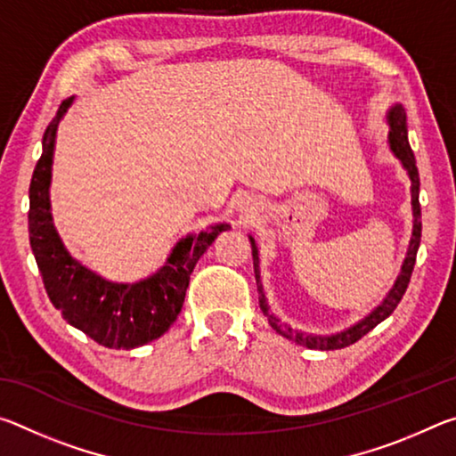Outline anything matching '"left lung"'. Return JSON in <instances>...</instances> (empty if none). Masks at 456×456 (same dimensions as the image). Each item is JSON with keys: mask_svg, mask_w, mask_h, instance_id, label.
Masks as SVG:
<instances>
[{"mask_svg": "<svg viewBox=\"0 0 456 456\" xmlns=\"http://www.w3.org/2000/svg\"><path fill=\"white\" fill-rule=\"evenodd\" d=\"M386 122H388L390 133H388V146L395 157L403 163L404 171L411 176V203H412V237L411 243H408V251L404 257V264L400 267V273L396 277L395 285H392L390 291L386 293V297L378 304L372 312L364 315L360 322L354 323V326L346 328L344 331H338V334H310V331L293 330L288 323H283L277 315L272 314L267 305V297L264 291V281H261V272H259V249L253 235H249L251 241V253H253V269H256V281H257V291H259V307L261 312L267 315L269 326H272L277 334L291 339L299 346H305L310 350H339L346 348L354 342H358L362 336H366L370 330H374L378 323L384 322L388 315L396 310V305L403 299L404 291L408 288V281H411L412 269L416 264V253H419L420 245V233H422V221H420V203H419V192H420V179H419V168H416V159L414 152L408 144V122H406V110L403 104L390 106V110L386 112Z\"/></svg>", "mask_w": 456, "mask_h": 456, "instance_id": "left-lung-1", "label": "left lung"}]
</instances>
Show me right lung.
<instances>
[{"label": "right lung", "instance_id": "obj_1", "mask_svg": "<svg viewBox=\"0 0 456 456\" xmlns=\"http://www.w3.org/2000/svg\"><path fill=\"white\" fill-rule=\"evenodd\" d=\"M76 96L60 104L42 138V157L29 183V245L50 302L70 326L100 346L133 350L165 334L181 314L184 293L199 257L227 223H215L176 241L165 265L134 283L110 281L70 256L52 221L50 183L60 120Z\"/></svg>", "mask_w": 456, "mask_h": 456}]
</instances>
